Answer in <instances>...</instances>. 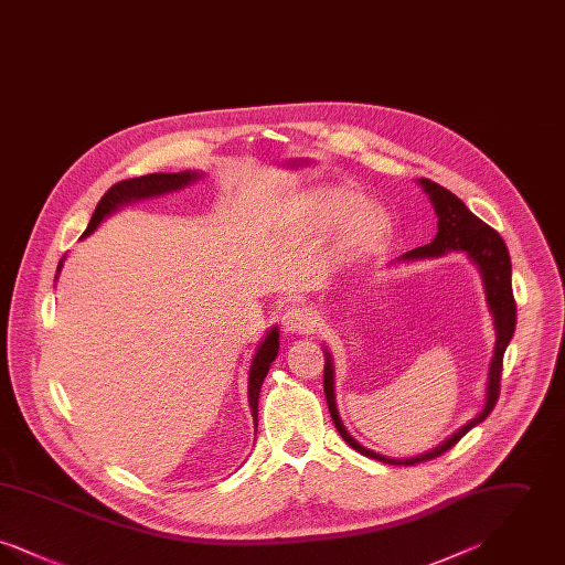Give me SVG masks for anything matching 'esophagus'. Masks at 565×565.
<instances>
[{"mask_svg":"<svg viewBox=\"0 0 565 565\" xmlns=\"http://www.w3.org/2000/svg\"><path fill=\"white\" fill-rule=\"evenodd\" d=\"M281 326H284V330L286 332H298V334H305V332H311L313 330V326H316V316L311 313V309H307V307H300V305H295V307H288L286 311H284V316H281Z\"/></svg>","mask_w":565,"mask_h":565,"instance_id":"1","label":"esophagus"}]
</instances>
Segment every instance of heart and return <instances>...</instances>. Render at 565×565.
Segmentation results:
<instances>
[{"label": "heart", "instance_id": "b5f03b06", "mask_svg": "<svg viewBox=\"0 0 565 565\" xmlns=\"http://www.w3.org/2000/svg\"><path fill=\"white\" fill-rule=\"evenodd\" d=\"M296 226L307 235H326L339 225L334 256L355 260L371 252L394 231V220L385 205L366 203V196L351 186H323L298 199L292 207Z\"/></svg>", "mask_w": 565, "mask_h": 565}]
</instances>
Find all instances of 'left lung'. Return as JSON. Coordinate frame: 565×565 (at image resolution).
<instances>
[{
  "label": "left lung",
  "mask_w": 565,
  "mask_h": 565,
  "mask_svg": "<svg viewBox=\"0 0 565 565\" xmlns=\"http://www.w3.org/2000/svg\"><path fill=\"white\" fill-rule=\"evenodd\" d=\"M417 182L428 194L431 207L436 212L438 233L428 245L406 252L398 260L411 263V260L440 258L449 252L466 254L470 258V263L479 269L481 279H483L484 300H487L489 313L493 318V328H495V345H493V355H491L489 373H487L483 408L430 451L415 457H406V459L381 456V454L362 447L343 426L339 408H337V394H334V358L330 355L328 348H323V394H326V403H328L337 430L351 449H355L358 454L373 457L376 461L392 463V466H415L419 461H428L434 457L443 456L445 451H449L456 445L466 431L472 430L475 426H479L487 419V415L493 411V406L498 403V396H500L502 358L511 343L514 323H516V307H514V296H512L511 256H509L504 239L491 226H487L481 217L472 214L463 205V201L457 199L451 190L443 189L426 178H422Z\"/></svg>",
  "instance_id": "8db88e82"
}]
</instances>
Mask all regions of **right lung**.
Returning a JSON list of instances; mask_svg holds the SVG:
<instances>
[{
	"label": "right lung",
	"instance_id": "add662e5",
	"mask_svg": "<svg viewBox=\"0 0 565 565\" xmlns=\"http://www.w3.org/2000/svg\"><path fill=\"white\" fill-rule=\"evenodd\" d=\"M199 178H203V173L199 171H182V173H150V175H141V178H134V180H122L118 184H114L111 189L102 196V201L97 203L93 217L84 231L82 237H88L108 215L118 212L122 205H129L134 201H146L152 196H161V194H169L175 190L186 189L190 184H194ZM63 260L61 258L58 267H56V277L63 269ZM54 277V279H56ZM279 351V328L273 326L267 330L265 339L258 343V350L254 351L252 364H249V373H247V403H249V411L254 417V428H258V398H260V387L263 381L269 373L273 360L277 358Z\"/></svg>",
	"mask_w": 565,
	"mask_h": 565
}]
</instances>
